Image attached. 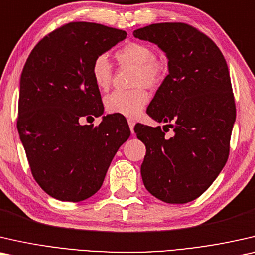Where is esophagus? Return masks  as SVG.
I'll use <instances>...</instances> for the list:
<instances>
[{"mask_svg":"<svg viewBox=\"0 0 255 255\" xmlns=\"http://www.w3.org/2000/svg\"><path fill=\"white\" fill-rule=\"evenodd\" d=\"M128 125H129V128H130V131L134 134V127H135V121L132 119H128Z\"/></svg>","mask_w":255,"mask_h":255,"instance_id":"1","label":"esophagus"}]
</instances>
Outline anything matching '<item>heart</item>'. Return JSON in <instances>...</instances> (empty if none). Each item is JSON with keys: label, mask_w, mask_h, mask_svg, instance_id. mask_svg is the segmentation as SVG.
Masks as SVG:
<instances>
[{"label": "heart", "mask_w": 255, "mask_h": 255, "mask_svg": "<svg viewBox=\"0 0 255 255\" xmlns=\"http://www.w3.org/2000/svg\"><path fill=\"white\" fill-rule=\"evenodd\" d=\"M118 62L123 66L136 68L134 87L131 91H114L105 98V107L110 113L120 114L127 118H135L141 114L149 95L144 88H157L166 74V64L155 56L153 48L148 44L138 41L127 42L116 53ZM93 83L99 90H107L112 82V67L105 55L93 60L91 66Z\"/></svg>", "instance_id": "obj_1"}]
</instances>
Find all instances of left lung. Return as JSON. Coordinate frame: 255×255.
I'll return each instance as SVG.
<instances>
[{
    "label": "left lung",
    "mask_w": 255,
    "mask_h": 255,
    "mask_svg": "<svg viewBox=\"0 0 255 255\" xmlns=\"http://www.w3.org/2000/svg\"><path fill=\"white\" fill-rule=\"evenodd\" d=\"M132 35L157 45L167 57L168 75L146 113L175 132L165 138L160 127L135 126L146 148L143 184L166 203L191 202L228 160L236 105L227 61L210 38L185 23L151 24Z\"/></svg>",
    "instance_id": "1"
}]
</instances>
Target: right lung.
<instances>
[{
	"label": "right lung",
	"instance_id": "obj_1",
	"mask_svg": "<svg viewBox=\"0 0 255 255\" xmlns=\"http://www.w3.org/2000/svg\"><path fill=\"white\" fill-rule=\"evenodd\" d=\"M123 30L73 21L38 42L19 82L18 129L39 186L60 201L96 194L118 149L130 136L124 116H104L98 126L80 120L104 113L91 66L126 39Z\"/></svg>",
	"mask_w": 255,
	"mask_h": 255
}]
</instances>
